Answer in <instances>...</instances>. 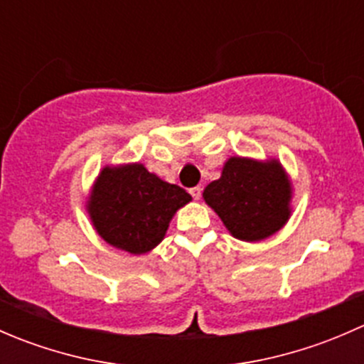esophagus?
I'll list each match as a JSON object with an SVG mask.
<instances>
[{
	"label": "esophagus",
	"mask_w": 364,
	"mask_h": 364,
	"mask_svg": "<svg viewBox=\"0 0 364 364\" xmlns=\"http://www.w3.org/2000/svg\"><path fill=\"white\" fill-rule=\"evenodd\" d=\"M190 196L196 200H199L200 196H203V188H200V186H193V188H190Z\"/></svg>",
	"instance_id": "esophagus-1"
}]
</instances>
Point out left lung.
Returning a JSON list of instances; mask_svg holds the SVG:
<instances>
[{
  "mask_svg": "<svg viewBox=\"0 0 364 364\" xmlns=\"http://www.w3.org/2000/svg\"><path fill=\"white\" fill-rule=\"evenodd\" d=\"M203 196L237 240H264L280 230L291 215V183L274 160L260 164L234 156Z\"/></svg>",
  "mask_w": 364,
  "mask_h": 364,
  "instance_id": "left-lung-1",
  "label": "left lung"
}]
</instances>
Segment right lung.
<instances>
[{
  "mask_svg": "<svg viewBox=\"0 0 364 364\" xmlns=\"http://www.w3.org/2000/svg\"><path fill=\"white\" fill-rule=\"evenodd\" d=\"M190 200L181 186L161 181L144 165L134 164L100 172L87 211L109 245L146 253L164 240L174 213Z\"/></svg>",
  "mask_w": 364,
  "mask_h": 364,
  "instance_id": "1",
  "label": "right lung"
}]
</instances>
